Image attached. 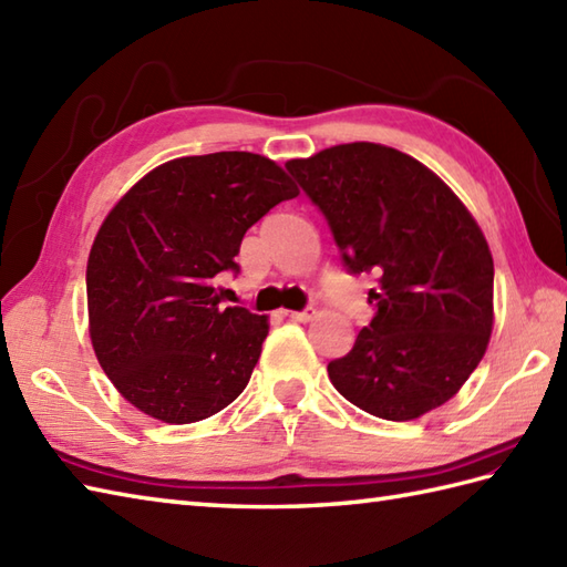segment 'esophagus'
Listing matches in <instances>:
<instances>
[{
	"label": "esophagus",
	"instance_id": "obj_1",
	"mask_svg": "<svg viewBox=\"0 0 567 567\" xmlns=\"http://www.w3.org/2000/svg\"><path fill=\"white\" fill-rule=\"evenodd\" d=\"M315 315H317L315 307H307V309H302V311H285V317H287V319H292V321H302V323L311 321V317H315Z\"/></svg>",
	"mask_w": 567,
	"mask_h": 567
}]
</instances>
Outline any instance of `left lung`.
Instances as JSON below:
<instances>
[{
    "label": "left lung",
    "mask_w": 567,
    "mask_h": 567,
    "mask_svg": "<svg viewBox=\"0 0 567 567\" xmlns=\"http://www.w3.org/2000/svg\"><path fill=\"white\" fill-rule=\"evenodd\" d=\"M323 214L343 268L372 275L375 317L329 378L363 412L409 421L449 402L483 360L495 265L449 185L412 155L343 143L285 165Z\"/></svg>",
    "instance_id": "1"
}]
</instances>
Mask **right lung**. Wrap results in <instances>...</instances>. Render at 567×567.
Wrapping results in <instances>:
<instances>
[{
    "label": "right lung",
    "instance_id": "add662e5",
    "mask_svg": "<svg viewBox=\"0 0 567 567\" xmlns=\"http://www.w3.org/2000/svg\"><path fill=\"white\" fill-rule=\"evenodd\" d=\"M297 195L280 165L246 151L171 161L126 192L87 260L92 346L124 400L192 424L246 390L268 319L221 307L212 280L236 275L248 228Z\"/></svg>",
    "mask_w": 567,
    "mask_h": 567
}]
</instances>
